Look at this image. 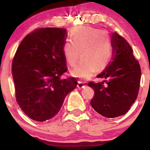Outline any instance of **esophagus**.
I'll return each mask as SVG.
<instances>
[{
  "mask_svg": "<svg viewBox=\"0 0 150 150\" xmlns=\"http://www.w3.org/2000/svg\"><path fill=\"white\" fill-rule=\"evenodd\" d=\"M77 87H78L79 89H82V88H84V87H85V85L84 84L83 82H82V81H78V84H77Z\"/></svg>",
  "mask_w": 150,
  "mask_h": 150,
  "instance_id": "obj_1",
  "label": "esophagus"
}]
</instances>
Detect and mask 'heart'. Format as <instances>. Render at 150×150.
Wrapping results in <instances>:
<instances>
[{"label": "heart", "mask_w": 150, "mask_h": 150, "mask_svg": "<svg viewBox=\"0 0 150 150\" xmlns=\"http://www.w3.org/2000/svg\"><path fill=\"white\" fill-rule=\"evenodd\" d=\"M104 31L89 27H79L70 34L71 40L63 46V54L71 67L77 65L81 53L83 59L72 71L74 76L88 79L96 70H101L111 61L113 47Z\"/></svg>", "instance_id": "heart-1"}]
</instances>
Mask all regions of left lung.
I'll use <instances>...</instances> for the list:
<instances>
[{
  "label": "left lung",
  "mask_w": 150,
  "mask_h": 150,
  "mask_svg": "<svg viewBox=\"0 0 150 150\" xmlns=\"http://www.w3.org/2000/svg\"><path fill=\"white\" fill-rule=\"evenodd\" d=\"M111 44L112 60L97 75L104 81L88 83L94 90L91 106L106 118H116L128 112L137 97L141 78L140 63L128 42L115 32Z\"/></svg>",
  "instance_id": "obj_1"
}]
</instances>
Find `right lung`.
I'll list each match as a JSON object with an SVG mask.
<instances>
[{"label":"right lung","instance_id":"1","mask_svg":"<svg viewBox=\"0 0 150 150\" xmlns=\"http://www.w3.org/2000/svg\"><path fill=\"white\" fill-rule=\"evenodd\" d=\"M65 29L38 28L22 39L13 59L12 74L16 101L31 119L42 122L59 112L65 97L76 87L63 54Z\"/></svg>","mask_w":150,"mask_h":150}]
</instances>
